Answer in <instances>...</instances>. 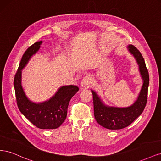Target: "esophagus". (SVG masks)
Returning <instances> with one entry per match:
<instances>
[{"label": "esophagus", "mask_w": 161, "mask_h": 161, "mask_svg": "<svg viewBox=\"0 0 161 161\" xmlns=\"http://www.w3.org/2000/svg\"><path fill=\"white\" fill-rule=\"evenodd\" d=\"M91 79L88 77H85L81 82V86L85 89H88L91 85Z\"/></svg>", "instance_id": "esophagus-1"}]
</instances>
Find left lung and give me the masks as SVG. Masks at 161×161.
Masks as SVG:
<instances>
[{
	"label": "left lung",
	"mask_w": 161,
	"mask_h": 161,
	"mask_svg": "<svg viewBox=\"0 0 161 161\" xmlns=\"http://www.w3.org/2000/svg\"><path fill=\"white\" fill-rule=\"evenodd\" d=\"M128 50L139 65L143 85L135 103L128 108H118L105 105L96 92L92 91L95 118L103 127L109 130H119L130 125L143 112L147 103L149 75L142 55L135 46H128Z\"/></svg>",
	"instance_id": "8db88e82"
}]
</instances>
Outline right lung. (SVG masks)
I'll use <instances>...</instances> for the list:
<instances>
[{"label": "right lung", "instance_id": "obj_1", "mask_svg": "<svg viewBox=\"0 0 161 161\" xmlns=\"http://www.w3.org/2000/svg\"><path fill=\"white\" fill-rule=\"evenodd\" d=\"M42 43V41L34 43L23 53L13 84L17 104L21 114L38 128L56 129L65 120L69 102L79 91V87L74 85L63 86L49 101L42 103H33L27 98L21 84V70L31 56L40 49Z\"/></svg>", "mask_w": 161, "mask_h": 161}]
</instances>
